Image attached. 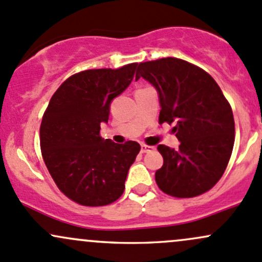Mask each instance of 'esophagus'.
<instances>
[{
	"label": "esophagus",
	"mask_w": 262,
	"mask_h": 262,
	"mask_svg": "<svg viewBox=\"0 0 262 262\" xmlns=\"http://www.w3.org/2000/svg\"><path fill=\"white\" fill-rule=\"evenodd\" d=\"M140 150H142V153H149V152H153V150H156V147H152V145L142 144V147H140Z\"/></svg>",
	"instance_id": "obj_1"
}]
</instances>
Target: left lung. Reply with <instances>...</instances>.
Here are the masks:
<instances>
[{"label":"left lung","mask_w":262,"mask_h":262,"mask_svg":"<svg viewBox=\"0 0 262 262\" xmlns=\"http://www.w3.org/2000/svg\"><path fill=\"white\" fill-rule=\"evenodd\" d=\"M158 93L159 123H174L178 149L159 144L163 166L156 182L164 193L189 198L211 189L224 174L235 142L232 109L210 74L184 60L166 57L137 64Z\"/></svg>","instance_id":"1"}]
</instances>
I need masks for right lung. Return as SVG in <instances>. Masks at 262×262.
I'll use <instances>...</instances> for the list:
<instances>
[{
    "instance_id": "obj_1",
    "label": "right lung",
    "mask_w": 262,
    "mask_h": 262,
    "mask_svg": "<svg viewBox=\"0 0 262 262\" xmlns=\"http://www.w3.org/2000/svg\"><path fill=\"white\" fill-rule=\"evenodd\" d=\"M137 64L70 76L52 95L40 126L43 162L60 191L82 206H105L123 194L140 145L100 137L110 104L130 85Z\"/></svg>"
}]
</instances>
